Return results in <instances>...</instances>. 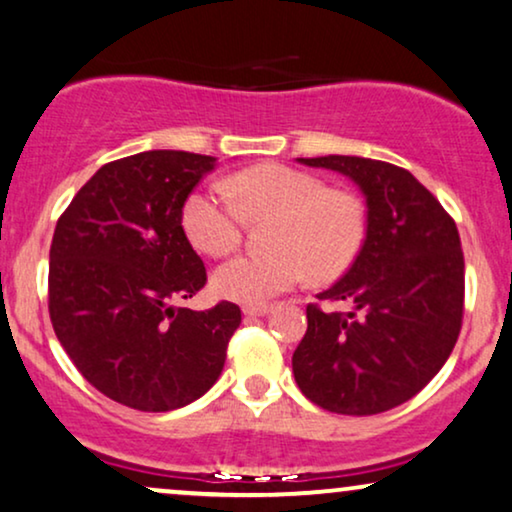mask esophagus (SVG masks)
I'll use <instances>...</instances> for the list:
<instances>
[{"label": "esophagus", "instance_id": "esophagus-1", "mask_svg": "<svg viewBox=\"0 0 512 512\" xmlns=\"http://www.w3.org/2000/svg\"><path fill=\"white\" fill-rule=\"evenodd\" d=\"M269 304H245V307H243V314L245 316H264V314H267L269 312Z\"/></svg>", "mask_w": 512, "mask_h": 512}]
</instances>
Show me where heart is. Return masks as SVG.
Instances as JSON below:
<instances>
[{
    "label": "heart",
    "instance_id": "obj_1",
    "mask_svg": "<svg viewBox=\"0 0 512 512\" xmlns=\"http://www.w3.org/2000/svg\"><path fill=\"white\" fill-rule=\"evenodd\" d=\"M228 196L215 186L196 189L181 205V226L191 245L224 257L243 241L248 222L267 226L269 252L241 255L222 264L212 286L222 297L262 304L300 283L333 281L357 262L368 217L357 193L333 189L316 174L288 165H252L226 181Z\"/></svg>",
    "mask_w": 512,
    "mask_h": 512
}]
</instances>
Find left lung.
Instances as JSON below:
<instances>
[{
  "label": "left lung",
  "instance_id": "obj_1",
  "mask_svg": "<svg viewBox=\"0 0 512 512\" xmlns=\"http://www.w3.org/2000/svg\"><path fill=\"white\" fill-rule=\"evenodd\" d=\"M300 163L357 181L368 231L357 262L316 295L352 309L307 304V333L293 354L297 387L342 416L390 411L435 378L461 333L465 262L456 222L404 167L357 155Z\"/></svg>",
  "mask_w": 512,
  "mask_h": 512
}]
</instances>
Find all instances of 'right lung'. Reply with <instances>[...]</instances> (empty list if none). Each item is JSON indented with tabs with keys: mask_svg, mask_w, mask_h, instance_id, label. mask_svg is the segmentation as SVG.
Returning a JSON list of instances; mask_svg holds the SVG:
<instances>
[{
	"mask_svg": "<svg viewBox=\"0 0 512 512\" xmlns=\"http://www.w3.org/2000/svg\"><path fill=\"white\" fill-rule=\"evenodd\" d=\"M212 155L144 151L106 163L58 217L49 316L87 383L137 411H172L215 385L241 307H181L208 283L181 205Z\"/></svg>",
	"mask_w": 512,
	"mask_h": 512,
	"instance_id": "1",
	"label": "right lung"
}]
</instances>
